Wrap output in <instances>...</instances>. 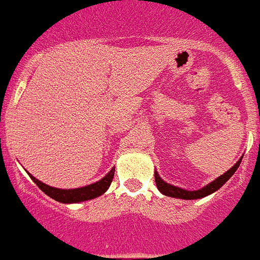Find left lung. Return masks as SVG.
Listing matches in <instances>:
<instances>
[{
  "label": "left lung",
  "instance_id": "obj_1",
  "mask_svg": "<svg viewBox=\"0 0 260 260\" xmlns=\"http://www.w3.org/2000/svg\"><path fill=\"white\" fill-rule=\"evenodd\" d=\"M242 156H241L237 162L235 163V166H232V167L226 171L225 174L220 175V176L217 177V179L212 180L211 182H209L207 185H205L203 188L198 189V190H186V189L179 188V186L171 185V184L166 182L162 177L159 176V174L155 171V172H154V177H155L156 188H158V190L160 191V193L165 194V196H167V197L179 198V200H200V198L207 197V196H210V194H212V193H215L216 190H219V189H220L221 186H223L224 184H225V182L228 181L231 177H232V175L235 174L236 170H237L238 166H240L241 160H242Z\"/></svg>",
  "mask_w": 260,
  "mask_h": 260
}]
</instances>
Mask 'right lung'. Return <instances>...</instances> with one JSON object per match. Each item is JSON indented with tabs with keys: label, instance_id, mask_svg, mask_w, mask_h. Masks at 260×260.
<instances>
[{
	"label": "right lung",
	"instance_id": "right-lung-1",
	"mask_svg": "<svg viewBox=\"0 0 260 260\" xmlns=\"http://www.w3.org/2000/svg\"><path fill=\"white\" fill-rule=\"evenodd\" d=\"M114 172H115V167L111 168L109 174L105 177H102L101 180L93 182L90 185L81 186V188H75V189H59L54 188V186H50L48 184H44L43 181L37 180L36 177L32 176L31 174L29 177L32 179V181L39 186L46 196H49L53 200L58 201V202L62 203H79L84 202V201H89L93 198H97L100 196L105 193V191L109 189V186L111 185V181H113Z\"/></svg>",
	"mask_w": 260,
	"mask_h": 260
}]
</instances>
